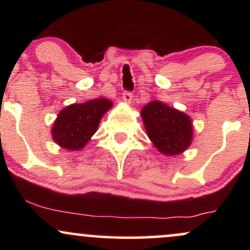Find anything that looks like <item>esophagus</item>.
Masks as SVG:
<instances>
[{"label": "esophagus", "instance_id": "esophagus-1", "mask_svg": "<svg viewBox=\"0 0 250 250\" xmlns=\"http://www.w3.org/2000/svg\"><path fill=\"white\" fill-rule=\"evenodd\" d=\"M122 100L125 101V103H130L131 100H133V94H131V91H128V90H125L122 94Z\"/></svg>", "mask_w": 250, "mask_h": 250}]
</instances>
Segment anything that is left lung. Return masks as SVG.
<instances>
[{
	"label": "left lung",
	"mask_w": 250,
	"mask_h": 250,
	"mask_svg": "<svg viewBox=\"0 0 250 250\" xmlns=\"http://www.w3.org/2000/svg\"><path fill=\"white\" fill-rule=\"evenodd\" d=\"M141 115L149 139L161 153L177 155L189 147L193 127L185 113L153 101L142 109Z\"/></svg>",
	"instance_id": "obj_1"
}]
</instances>
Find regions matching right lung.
Instances as JSON below:
<instances>
[{"label":"right lung","instance_id":"right-lung-1","mask_svg":"<svg viewBox=\"0 0 250 250\" xmlns=\"http://www.w3.org/2000/svg\"><path fill=\"white\" fill-rule=\"evenodd\" d=\"M111 105L109 100L96 99L85 103H74L62 109L51 129L54 141L68 150L83 148Z\"/></svg>","mask_w":250,"mask_h":250}]
</instances>
